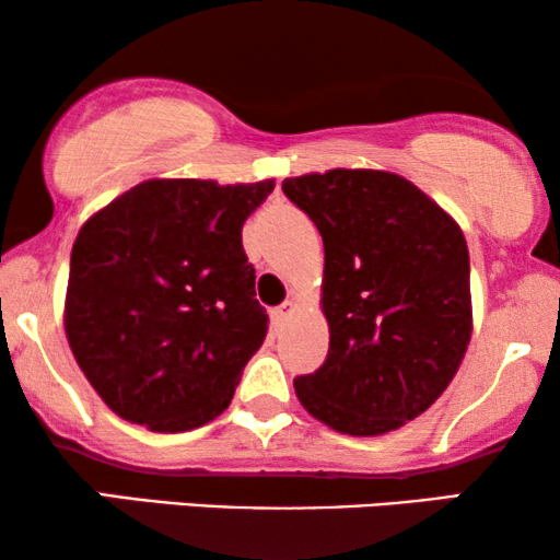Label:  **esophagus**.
I'll use <instances>...</instances> for the list:
<instances>
[{
  "label": "esophagus",
  "instance_id": "1",
  "mask_svg": "<svg viewBox=\"0 0 560 560\" xmlns=\"http://www.w3.org/2000/svg\"><path fill=\"white\" fill-rule=\"evenodd\" d=\"M295 308H298V303H295V301H285V303L280 305L278 311H275V318H278V320H285V318L290 316V313H295Z\"/></svg>",
  "mask_w": 560,
  "mask_h": 560
}]
</instances>
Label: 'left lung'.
I'll list each match as a JSON object with an SVG mask.
<instances>
[{
  "label": "left lung",
  "instance_id": "obj_1",
  "mask_svg": "<svg viewBox=\"0 0 560 560\" xmlns=\"http://www.w3.org/2000/svg\"><path fill=\"white\" fill-rule=\"evenodd\" d=\"M324 240L320 311L328 354L293 382L313 418L347 435H385L443 395L471 341L462 226L416 183L334 167L282 180Z\"/></svg>",
  "mask_w": 560,
  "mask_h": 560
}]
</instances>
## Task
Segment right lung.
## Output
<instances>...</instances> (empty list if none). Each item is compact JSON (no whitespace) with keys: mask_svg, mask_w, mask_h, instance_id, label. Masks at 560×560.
<instances>
[{"mask_svg":"<svg viewBox=\"0 0 560 560\" xmlns=\"http://www.w3.org/2000/svg\"><path fill=\"white\" fill-rule=\"evenodd\" d=\"M275 180L150 178L83 221L63 326L89 385L129 423L183 433L221 416L267 313L242 226Z\"/></svg>","mask_w":560,"mask_h":560,"instance_id":"1","label":"right lung"}]
</instances>
